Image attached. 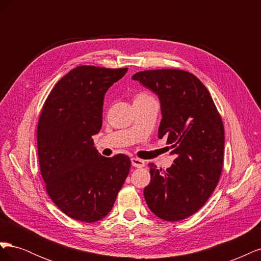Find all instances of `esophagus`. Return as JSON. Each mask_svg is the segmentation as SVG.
I'll list each match as a JSON object with an SVG mask.
<instances>
[{
	"instance_id": "34e87169",
	"label": "esophagus",
	"mask_w": 261,
	"mask_h": 261,
	"mask_svg": "<svg viewBox=\"0 0 261 261\" xmlns=\"http://www.w3.org/2000/svg\"><path fill=\"white\" fill-rule=\"evenodd\" d=\"M132 165L135 168H144L145 161L138 159V158H132Z\"/></svg>"
}]
</instances>
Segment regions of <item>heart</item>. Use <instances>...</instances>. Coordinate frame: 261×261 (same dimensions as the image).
I'll return each mask as SVG.
<instances>
[{
  "mask_svg": "<svg viewBox=\"0 0 261 261\" xmlns=\"http://www.w3.org/2000/svg\"><path fill=\"white\" fill-rule=\"evenodd\" d=\"M152 97L150 96V94H148L147 92H139V93H137L136 96H135V98H134V101H136V100H146V99H151Z\"/></svg>",
  "mask_w": 261,
  "mask_h": 261,
  "instance_id": "b5f03b06",
  "label": "heart"
}]
</instances>
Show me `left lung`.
<instances>
[{
	"instance_id": "8db88e82",
	"label": "left lung",
	"mask_w": 261,
	"mask_h": 261,
	"mask_svg": "<svg viewBox=\"0 0 261 261\" xmlns=\"http://www.w3.org/2000/svg\"><path fill=\"white\" fill-rule=\"evenodd\" d=\"M132 78L159 97L162 120L158 137L167 138L176 156L165 171L149 164L146 202L164 221L184 220L207 202L219 183L224 152L222 118L206 86L186 70L149 69Z\"/></svg>"
}]
</instances>
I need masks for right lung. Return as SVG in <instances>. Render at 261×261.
<instances>
[{"instance_id": "obj_1", "label": "right lung", "mask_w": 261, "mask_h": 261, "mask_svg": "<svg viewBox=\"0 0 261 261\" xmlns=\"http://www.w3.org/2000/svg\"><path fill=\"white\" fill-rule=\"evenodd\" d=\"M127 69L77 66L55 84L39 115L37 146L45 191L62 212L82 222L108 216L129 173L128 155H101L92 139L101 129L107 90Z\"/></svg>"}]
</instances>
